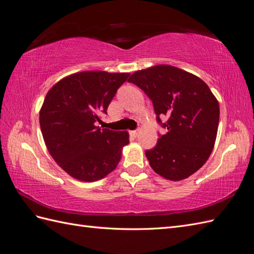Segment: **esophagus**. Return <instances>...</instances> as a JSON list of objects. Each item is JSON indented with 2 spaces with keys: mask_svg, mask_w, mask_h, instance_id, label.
I'll return each mask as SVG.
<instances>
[{
  "mask_svg": "<svg viewBox=\"0 0 254 254\" xmlns=\"http://www.w3.org/2000/svg\"><path fill=\"white\" fill-rule=\"evenodd\" d=\"M138 133H139V130H131V131H129V134H130L131 137H134V138H136V137L138 136Z\"/></svg>",
  "mask_w": 254,
  "mask_h": 254,
  "instance_id": "obj_1",
  "label": "esophagus"
}]
</instances>
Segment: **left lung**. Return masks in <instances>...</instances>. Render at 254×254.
<instances>
[{"mask_svg":"<svg viewBox=\"0 0 254 254\" xmlns=\"http://www.w3.org/2000/svg\"><path fill=\"white\" fill-rule=\"evenodd\" d=\"M128 82L152 101L156 122L166 129L145 156L153 171L166 179L188 178L204 165L215 143L219 106L207 84L170 65L138 70Z\"/></svg>","mask_w":254,"mask_h":254,"instance_id":"8db88e82","label":"left lung"}]
</instances>
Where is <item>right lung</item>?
Masks as SVG:
<instances>
[{"mask_svg":"<svg viewBox=\"0 0 254 254\" xmlns=\"http://www.w3.org/2000/svg\"><path fill=\"white\" fill-rule=\"evenodd\" d=\"M127 72L82 71L50 89L40 111V127L54 161L71 177L95 182L114 171L122 148L129 143L127 131L101 129V116Z\"/></svg>","mask_w":254,"mask_h":254,"instance_id":"obj_1","label":"right lung"}]
</instances>
